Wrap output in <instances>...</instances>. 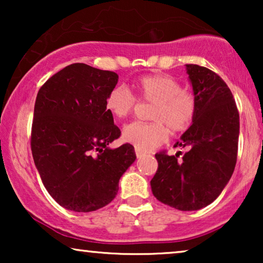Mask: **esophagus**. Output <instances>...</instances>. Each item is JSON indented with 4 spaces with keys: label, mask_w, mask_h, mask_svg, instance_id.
<instances>
[{
    "label": "esophagus",
    "mask_w": 263,
    "mask_h": 263,
    "mask_svg": "<svg viewBox=\"0 0 263 263\" xmlns=\"http://www.w3.org/2000/svg\"><path fill=\"white\" fill-rule=\"evenodd\" d=\"M135 153H136V157H138V158H141V157H143V152H142V151L135 149Z\"/></svg>",
    "instance_id": "1"
}]
</instances>
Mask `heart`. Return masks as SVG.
I'll return each instance as SVG.
<instances>
[{
	"label": "heart",
	"mask_w": 263,
	"mask_h": 263,
	"mask_svg": "<svg viewBox=\"0 0 263 263\" xmlns=\"http://www.w3.org/2000/svg\"><path fill=\"white\" fill-rule=\"evenodd\" d=\"M133 88L142 103H153L149 118L154 122H134L125 125L122 138L136 149L148 152L167 140L168 129L182 133L192 125L197 111L193 92L183 88L178 80L166 74H151L139 78ZM138 101L124 86H116L107 93L105 107L114 117L122 120L134 112Z\"/></svg>",
	"instance_id": "heart-1"
}]
</instances>
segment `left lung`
Here are the masks:
<instances>
[{
    "label": "left lung",
    "instance_id": "obj_1",
    "mask_svg": "<svg viewBox=\"0 0 263 263\" xmlns=\"http://www.w3.org/2000/svg\"><path fill=\"white\" fill-rule=\"evenodd\" d=\"M197 100V111L176 147L186 148L168 156L156 154L158 168L151 181L153 195L179 211H197L220 195L235 170L238 152L239 114L225 81L206 67L186 64Z\"/></svg>",
    "mask_w": 263,
    "mask_h": 263
}]
</instances>
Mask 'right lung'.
I'll list each match as a JSON object with an SVG mask.
<instances>
[{
	"label": "right lung",
	"instance_id": "obj_1",
	"mask_svg": "<svg viewBox=\"0 0 263 263\" xmlns=\"http://www.w3.org/2000/svg\"><path fill=\"white\" fill-rule=\"evenodd\" d=\"M115 71L74 63L39 88L31 149L45 189L60 206L92 212L117 195L121 176L136 159L134 147H107L121 136L105 98L117 85Z\"/></svg>",
	"mask_w": 263,
	"mask_h": 263
}]
</instances>
